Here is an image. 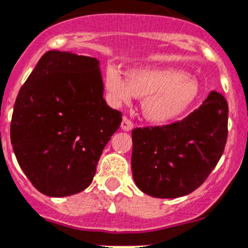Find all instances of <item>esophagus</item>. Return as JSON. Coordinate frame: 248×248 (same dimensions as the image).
<instances>
[{"mask_svg": "<svg viewBox=\"0 0 248 248\" xmlns=\"http://www.w3.org/2000/svg\"><path fill=\"white\" fill-rule=\"evenodd\" d=\"M121 128L124 129V131H131V129L133 128V122H132L128 117L124 116L121 122Z\"/></svg>", "mask_w": 248, "mask_h": 248, "instance_id": "esophagus-1", "label": "esophagus"}]
</instances>
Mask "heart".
Segmentation results:
<instances>
[{"label": "heart", "instance_id": "heart-1", "mask_svg": "<svg viewBox=\"0 0 248 248\" xmlns=\"http://www.w3.org/2000/svg\"><path fill=\"white\" fill-rule=\"evenodd\" d=\"M108 99L119 106L131 98L143 99L142 110L147 120L163 124L186 112L201 98L197 79L186 72L172 68H137L127 72L124 79L116 69H108L105 77Z\"/></svg>", "mask_w": 248, "mask_h": 248}]
</instances>
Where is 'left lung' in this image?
I'll return each mask as SVG.
<instances>
[{"instance_id": "8db88e82", "label": "left lung", "mask_w": 248, "mask_h": 248, "mask_svg": "<svg viewBox=\"0 0 248 248\" xmlns=\"http://www.w3.org/2000/svg\"><path fill=\"white\" fill-rule=\"evenodd\" d=\"M229 108L212 92L180 121L132 131V173L152 197L176 198L197 189L217 166L228 140Z\"/></svg>"}]
</instances>
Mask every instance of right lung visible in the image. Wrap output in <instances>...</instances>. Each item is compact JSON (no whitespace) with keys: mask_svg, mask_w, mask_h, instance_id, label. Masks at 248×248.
<instances>
[{"mask_svg":"<svg viewBox=\"0 0 248 248\" xmlns=\"http://www.w3.org/2000/svg\"><path fill=\"white\" fill-rule=\"evenodd\" d=\"M94 57L47 51L16 99L11 142L18 164L41 193L64 197L93 181L121 111L103 98Z\"/></svg>","mask_w":248,"mask_h":248,"instance_id":"1","label":"right lung"}]
</instances>
